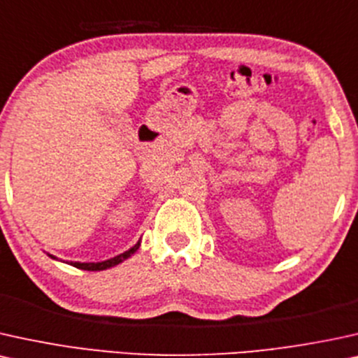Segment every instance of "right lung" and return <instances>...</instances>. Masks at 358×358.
Here are the masks:
<instances>
[{
	"label": "right lung",
	"instance_id": "right-lung-1",
	"mask_svg": "<svg viewBox=\"0 0 358 358\" xmlns=\"http://www.w3.org/2000/svg\"><path fill=\"white\" fill-rule=\"evenodd\" d=\"M138 246H140V241H138L137 244H135L134 248H130L129 251L122 252V255L112 257V259L102 261V262H72V261H71L69 264L74 266V268L84 269V271H103V269H108V268H114V266L119 264V262L129 259V257L132 256L134 252L138 250ZM49 256H51V255H49ZM51 257H52V259H56V257H54V256H51Z\"/></svg>",
	"mask_w": 358,
	"mask_h": 358
}]
</instances>
